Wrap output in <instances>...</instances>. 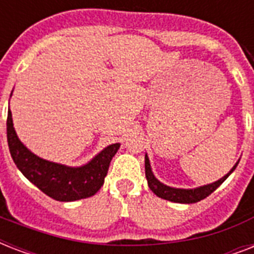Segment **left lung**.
<instances>
[{
  "mask_svg": "<svg viewBox=\"0 0 254 254\" xmlns=\"http://www.w3.org/2000/svg\"><path fill=\"white\" fill-rule=\"evenodd\" d=\"M240 161V159H239ZM239 161L236 162V165L231 169L228 174H225L224 177L220 178L219 181L213 182V183H209V185L200 186V187H196V189H175V187H170V186L163 185L162 182H159L157 178L154 177V174L151 171L150 161H149V157L147 154L145 155V174H146L147 185L150 187V190L157 195V196L162 197L165 200L174 201V203H182V204H191V203H196V201H200L203 199L211 195V193L215 191V190L219 187V186L223 183V182L227 179V178L233 173V170L236 169L237 165H239Z\"/></svg>",
  "mask_w": 254,
  "mask_h": 254,
  "instance_id": "left-lung-1",
  "label": "left lung"
}]
</instances>
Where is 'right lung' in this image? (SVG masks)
Masks as SVG:
<instances>
[{
	"instance_id": "add662e5",
	"label": "right lung",
	"mask_w": 254,
	"mask_h": 254,
	"mask_svg": "<svg viewBox=\"0 0 254 254\" xmlns=\"http://www.w3.org/2000/svg\"><path fill=\"white\" fill-rule=\"evenodd\" d=\"M6 131L10 154L19 171L42 192L59 201H75L95 195L104 185L109 163L120 149V143H112L83 166L71 167L31 153L18 138L10 109Z\"/></svg>"
}]
</instances>
